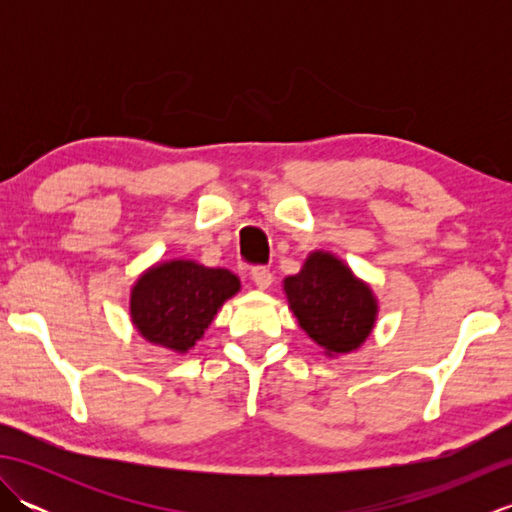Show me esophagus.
Masks as SVG:
<instances>
[{
  "instance_id": "esophagus-1",
  "label": "esophagus",
  "mask_w": 512,
  "mask_h": 512,
  "mask_svg": "<svg viewBox=\"0 0 512 512\" xmlns=\"http://www.w3.org/2000/svg\"><path fill=\"white\" fill-rule=\"evenodd\" d=\"M250 279L255 281V286L259 290H266L270 284H273V273L266 266H255L250 268Z\"/></svg>"
}]
</instances>
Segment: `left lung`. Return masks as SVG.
I'll use <instances>...</instances> for the list:
<instances>
[{
  "mask_svg": "<svg viewBox=\"0 0 512 512\" xmlns=\"http://www.w3.org/2000/svg\"><path fill=\"white\" fill-rule=\"evenodd\" d=\"M284 288L301 328L328 352L356 350L374 328L372 290L328 253H312L301 273L284 281Z\"/></svg>",
  "mask_w": 512,
  "mask_h": 512,
  "instance_id": "1",
  "label": "left lung"
}]
</instances>
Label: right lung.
Returning <instances> with one entry per match:
<instances>
[{
    "mask_svg": "<svg viewBox=\"0 0 512 512\" xmlns=\"http://www.w3.org/2000/svg\"><path fill=\"white\" fill-rule=\"evenodd\" d=\"M239 290L222 268L169 262L151 268L132 290V319L147 341L187 352L202 339L217 308Z\"/></svg>",
    "mask_w": 512,
    "mask_h": 512,
    "instance_id": "right-lung-1",
    "label": "right lung"
}]
</instances>
